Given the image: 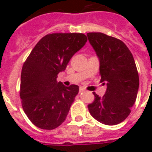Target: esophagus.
<instances>
[{"instance_id": "34e87169", "label": "esophagus", "mask_w": 152, "mask_h": 152, "mask_svg": "<svg viewBox=\"0 0 152 152\" xmlns=\"http://www.w3.org/2000/svg\"><path fill=\"white\" fill-rule=\"evenodd\" d=\"M80 91H84V90H83V88H80Z\"/></svg>"}]
</instances>
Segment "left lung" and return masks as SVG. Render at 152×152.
<instances>
[{"mask_svg":"<svg viewBox=\"0 0 152 152\" xmlns=\"http://www.w3.org/2000/svg\"><path fill=\"white\" fill-rule=\"evenodd\" d=\"M87 36L99 59L101 82L107 87L102 97L93 92L95 100L88 110L104 125H118L129 115L137 99L139 75L134 58L120 39L100 32L88 33Z\"/></svg>","mask_w":152,"mask_h":152,"instance_id":"8db88e82","label":"left lung"}]
</instances>
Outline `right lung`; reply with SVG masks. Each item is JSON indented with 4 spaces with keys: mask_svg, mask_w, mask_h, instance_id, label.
Segmentation results:
<instances>
[{
    "mask_svg": "<svg viewBox=\"0 0 152 152\" xmlns=\"http://www.w3.org/2000/svg\"><path fill=\"white\" fill-rule=\"evenodd\" d=\"M88 39L81 33H54L42 38L23 65L20 99L30 121L42 129H54L65 120L79 87L57 82L72 57Z\"/></svg>",
    "mask_w": 152,
    "mask_h": 152,
    "instance_id": "1",
    "label": "right lung"
}]
</instances>
